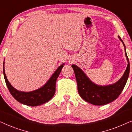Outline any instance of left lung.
Returning a JSON list of instances; mask_svg holds the SVG:
<instances>
[{
    "label": "left lung",
    "mask_w": 132,
    "mask_h": 132,
    "mask_svg": "<svg viewBox=\"0 0 132 132\" xmlns=\"http://www.w3.org/2000/svg\"><path fill=\"white\" fill-rule=\"evenodd\" d=\"M118 38L124 47L128 64L122 76L117 82L108 85H98L92 82L77 65L75 64L71 65L75 71L79 95L85 101L94 105H104L116 100L121 93L127 81L130 73V63L126 53L125 45L119 36Z\"/></svg>",
    "instance_id": "8db88e82"
}]
</instances>
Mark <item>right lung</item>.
<instances>
[{
  "label": "right lung",
  "mask_w": 132,
  "mask_h": 132,
  "mask_svg": "<svg viewBox=\"0 0 132 132\" xmlns=\"http://www.w3.org/2000/svg\"><path fill=\"white\" fill-rule=\"evenodd\" d=\"M64 65V63L61 65L43 86L30 92L19 91L11 85L5 74L4 63L3 65V71L6 86L12 97L18 102L25 105L37 106L48 102L53 97L56 90V82Z\"/></svg>",
  "instance_id": "1"
}]
</instances>
